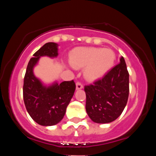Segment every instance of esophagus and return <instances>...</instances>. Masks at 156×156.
I'll list each match as a JSON object with an SVG mask.
<instances>
[{
  "label": "esophagus",
  "instance_id": "1",
  "mask_svg": "<svg viewBox=\"0 0 156 156\" xmlns=\"http://www.w3.org/2000/svg\"><path fill=\"white\" fill-rule=\"evenodd\" d=\"M83 88V84L80 82H77L76 83V89H81Z\"/></svg>",
  "mask_w": 156,
  "mask_h": 156
}]
</instances>
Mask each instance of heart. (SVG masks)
I'll return each mask as SVG.
<instances>
[{"instance_id": "obj_1", "label": "heart", "mask_w": 156, "mask_h": 156, "mask_svg": "<svg viewBox=\"0 0 156 156\" xmlns=\"http://www.w3.org/2000/svg\"><path fill=\"white\" fill-rule=\"evenodd\" d=\"M115 55L108 48H77L69 56V62L75 68H84V76L93 80L101 78L112 68Z\"/></svg>"}]
</instances>
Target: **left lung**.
Instances as JSON below:
<instances>
[{"mask_svg":"<svg viewBox=\"0 0 156 156\" xmlns=\"http://www.w3.org/2000/svg\"><path fill=\"white\" fill-rule=\"evenodd\" d=\"M86 110L93 122L109 123L124 110L129 95V73L123 57L101 79L84 87Z\"/></svg>","mask_w":156,"mask_h":156,"instance_id":"left-lung-1","label":"left lung"}]
</instances>
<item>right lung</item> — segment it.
I'll return each instance as SVG.
<instances>
[{"mask_svg": "<svg viewBox=\"0 0 156 156\" xmlns=\"http://www.w3.org/2000/svg\"><path fill=\"white\" fill-rule=\"evenodd\" d=\"M27 66L23 83V99L27 112L39 125L51 126L56 125L63 119L66 109L72 99L76 83L74 80L54 83L46 87L36 78L34 67L41 56L56 57L58 44L48 42L39 49Z\"/></svg>", "mask_w": 156, "mask_h": 156, "instance_id": "add662e5", "label": "right lung"}]
</instances>
